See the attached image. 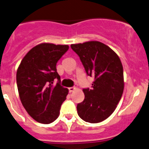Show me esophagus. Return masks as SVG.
Returning a JSON list of instances; mask_svg holds the SVG:
<instances>
[{
  "instance_id": "esophagus-1",
  "label": "esophagus",
  "mask_w": 149,
  "mask_h": 149,
  "mask_svg": "<svg viewBox=\"0 0 149 149\" xmlns=\"http://www.w3.org/2000/svg\"><path fill=\"white\" fill-rule=\"evenodd\" d=\"M68 90H69V92H70V93H72V92H73L75 90H76V87H69V88H68Z\"/></svg>"
}]
</instances>
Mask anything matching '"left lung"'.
<instances>
[{"mask_svg": "<svg viewBox=\"0 0 149 149\" xmlns=\"http://www.w3.org/2000/svg\"><path fill=\"white\" fill-rule=\"evenodd\" d=\"M88 76L95 79L91 89H83L84 100L77 105L79 116L84 121L100 123L117 107L124 89L120 59L109 46L98 41L72 44Z\"/></svg>", "mask_w": 149, "mask_h": 149, "instance_id": "obj_1", "label": "left lung"}]
</instances>
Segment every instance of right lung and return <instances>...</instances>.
<instances>
[{"label":"right lung","instance_id":"add662e5","mask_svg":"<svg viewBox=\"0 0 149 149\" xmlns=\"http://www.w3.org/2000/svg\"><path fill=\"white\" fill-rule=\"evenodd\" d=\"M69 48L68 45L41 43L22 59L17 70V85L23 107L33 119L48 124L59 115L68 90L60 85L56 63ZM58 79L56 86L54 79Z\"/></svg>","mask_w":149,"mask_h":149}]
</instances>
